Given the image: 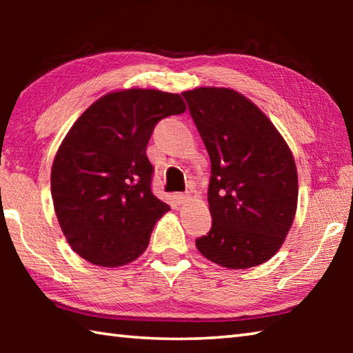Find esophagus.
<instances>
[{
  "label": "esophagus",
  "instance_id": "34e87169",
  "mask_svg": "<svg viewBox=\"0 0 353 353\" xmlns=\"http://www.w3.org/2000/svg\"><path fill=\"white\" fill-rule=\"evenodd\" d=\"M174 199H176L177 204H185V202H187V199H188V194L176 193V194H174Z\"/></svg>",
  "mask_w": 353,
  "mask_h": 353
}]
</instances>
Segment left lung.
Wrapping results in <instances>:
<instances>
[{
  "instance_id": "8db88e82",
  "label": "left lung",
  "mask_w": 353,
  "mask_h": 353,
  "mask_svg": "<svg viewBox=\"0 0 353 353\" xmlns=\"http://www.w3.org/2000/svg\"><path fill=\"white\" fill-rule=\"evenodd\" d=\"M212 162V229L196 238L219 266L246 270L271 259L294 221L297 171L282 135L259 107L230 88L183 92Z\"/></svg>"
}]
</instances>
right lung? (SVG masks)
Wrapping results in <instances>:
<instances>
[{"label":"right lung","mask_w":353,"mask_h":353,"mask_svg":"<svg viewBox=\"0 0 353 353\" xmlns=\"http://www.w3.org/2000/svg\"><path fill=\"white\" fill-rule=\"evenodd\" d=\"M185 112L179 94L109 93L77 118L56 154L51 194L71 249L98 266H123L145 252L170 205L152 193L148 141L160 119Z\"/></svg>","instance_id":"obj_1"}]
</instances>
